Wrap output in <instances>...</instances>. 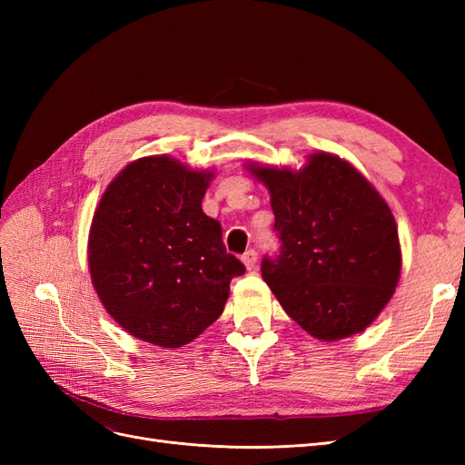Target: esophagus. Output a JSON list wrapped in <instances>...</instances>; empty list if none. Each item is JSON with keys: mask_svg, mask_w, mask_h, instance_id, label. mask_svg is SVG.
Instances as JSON below:
<instances>
[{"mask_svg": "<svg viewBox=\"0 0 465 465\" xmlns=\"http://www.w3.org/2000/svg\"><path fill=\"white\" fill-rule=\"evenodd\" d=\"M242 262H244V265H246V270H252V267H254L256 262H258V252H256L254 248L246 250L244 256H242Z\"/></svg>", "mask_w": 465, "mask_h": 465, "instance_id": "34e87169", "label": "esophagus"}]
</instances>
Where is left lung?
I'll return each instance as SVG.
<instances>
[{
  "mask_svg": "<svg viewBox=\"0 0 465 465\" xmlns=\"http://www.w3.org/2000/svg\"><path fill=\"white\" fill-rule=\"evenodd\" d=\"M272 193L275 256L262 277L285 312L323 341L362 331L391 299L401 270L396 221L349 163L316 153L299 173L252 168Z\"/></svg>",
  "mask_w": 465,
  "mask_h": 465,
  "instance_id": "left-lung-1",
  "label": "left lung"
}]
</instances>
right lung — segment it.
Masks as SVG:
<instances>
[{"mask_svg": "<svg viewBox=\"0 0 465 465\" xmlns=\"http://www.w3.org/2000/svg\"><path fill=\"white\" fill-rule=\"evenodd\" d=\"M213 173L143 157L112 180L89 234L93 285L108 314L147 343L182 347L213 323L244 263L202 200Z\"/></svg>", "mask_w": 465, "mask_h": 465, "instance_id": "right-lung-1", "label": "right lung"}]
</instances>
